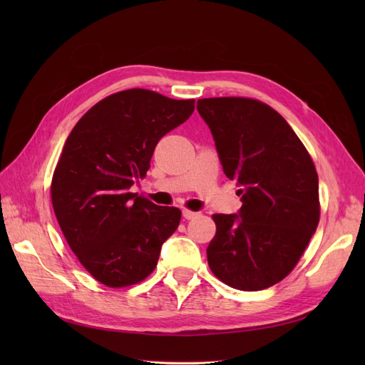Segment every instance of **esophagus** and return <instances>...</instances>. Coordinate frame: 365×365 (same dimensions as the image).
<instances>
[{"instance_id": "obj_1", "label": "esophagus", "mask_w": 365, "mask_h": 365, "mask_svg": "<svg viewBox=\"0 0 365 365\" xmlns=\"http://www.w3.org/2000/svg\"><path fill=\"white\" fill-rule=\"evenodd\" d=\"M197 216H200V212H190V210H187V208L182 210V217L184 219H193V217H197Z\"/></svg>"}]
</instances>
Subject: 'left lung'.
Listing matches in <instances>:
<instances>
[{"mask_svg":"<svg viewBox=\"0 0 365 365\" xmlns=\"http://www.w3.org/2000/svg\"><path fill=\"white\" fill-rule=\"evenodd\" d=\"M227 178L242 207L215 215L208 267L240 291L279 283L300 260L319 220L318 175L303 143L277 111L244 97L200 98Z\"/></svg>","mask_w":365,"mask_h":365,"instance_id":"1","label":"left lung"}]
</instances>
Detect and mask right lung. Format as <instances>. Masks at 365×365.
Listing matches in <instances>:
<instances>
[{"instance_id": "right-lung-1", "label": "right lung", "mask_w": 365, "mask_h": 365, "mask_svg": "<svg viewBox=\"0 0 365 365\" xmlns=\"http://www.w3.org/2000/svg\"><path fill=\"white\" fill-rule=\"evenodd\" d=\"M193 111L195 101L134 88L94 105L65 141L51 181L54 215L85 269L109 288L145 280L180 225V208L130 187L146 176L157 143Z\"/></svg>"}]
</instances>
